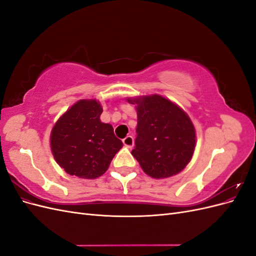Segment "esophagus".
I'll return each instance as SVG.
<instances>
[{
	"label": "esophagus",
	"mask_w": 256,
	"mask_h": 256,
	"mask_svg": "<svg viewBox=\"0 0 256 256\" xmlns=\"http://www.w3.org/2000/svg\"><path fill=\"white\" fill-rule=\"evenodd\" d=\"M122 143L124 145H125L126 147H128V148H131V147L134 146V138L131 136H127L125 138L122 140Z\"/></svg>",
	"instance_id": "esophagus-1"
}]
</instances>
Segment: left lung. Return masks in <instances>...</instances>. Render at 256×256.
I'll use <instances>...</instances> for the list:
<instances>
[{
  "label": "left lung",
  "instance_id": "8db88e82",
  "mask_svg": "<svg viewBox=\"0 0 256 256\" xmlns=\"http://www.w3.org/2000/svg\"><path fill=\"white\" fill-rule=\"evenodd\" d=\"M136 106L138 126L131 154L145 174L162 180L180 173L191 161L196 134L189 115L171 100L158 95L127 98Z\"/></svg>",
  "mask_w": 256,
  "mask_h": 256
}]
</instances>
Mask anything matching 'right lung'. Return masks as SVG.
Masks as SVG:
<instances>
[{
    "mask_svg": "<svg viewBox=\"0 0 256 256\" xmlns=\"http://www.w3.org/2000/svg\"><path fill=\"white\" fill-rule=\"evenodd\" d=\"M102 106L96 99H81L60 116L50 134V147L64 171L84 180L104 175L122 142L110 124L100 120Z\"/></svg>",
    "mask_w": 256,
    "mask_h": 256,
    "instance_id": "right-lung-1",
    "label": "right lung"
}]
</instances>
